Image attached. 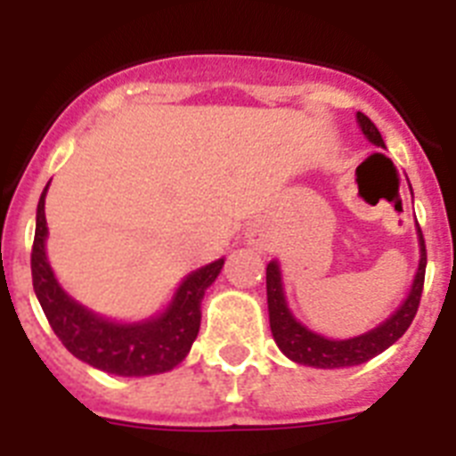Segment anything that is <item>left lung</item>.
Segmentation results:
<instances>
[{"instance_id": "left-lung-1", "label": "left lung", "mask_w": 456, "mask_h": 456, "mask_svg": "<svg viewBox=\"0 0 456 456\" xmlns=\"http://www.w3.org/2000/svg\"><path fill=\"white\" fill-rule=\"evenodd\" d=\"M358 125L363 134L372 141L374 146L386 148L381 132L377 125L365 114H356ZM418 241H420V263H418L416 278L411 285V292L402 305L395 310L393 315L386 322L363 333V336L347 338V340H329L320 333L310 331L301 324L297 317L289 313L288 301H285L283 281H281V267L276 260L267 265V305H269V326H272V336L276 340L278 349L299 365H310V368L333 370V368H352V365L368 363L370 358L388 349L393 342L400 340L411 326L413 317L418 313L422 297V285H425V267H427V248L422 240V231L418 225Z\"/></svg>"}]
</instances>
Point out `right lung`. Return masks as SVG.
Here are the masks:
<instances>
[{"label":"right lung","mask_w":456,"mask_h":456,"mask_svg":"<svg viewBox=\"0 0 456 456\" xmlns=\"http://www.w3.org/2000/svg\"><path fill=\"white\" fill-rule=\"evenodd\" d=\"M50 187V184H47ZM43 189L36 209V235L31 248V278L40 308L52 331L75 358L118 377L162 374L183 363L200 329V301L224 267V257L184 278L164 313L143 322H111L68 297L54 278L45 256L47 221Z\"/></svg>","instance_id":"obj_1"}]
</instances>
